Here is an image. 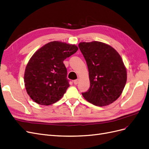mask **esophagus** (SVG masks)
<instances>
[{
  "label": "esophagus",
  "instance_id": "1",
  "mask_svg": "<svg viewBox=\"0 0 149 149\" xmlns=\"http://www.w3.org/2000/svg\"><path fill=\"white\" fill-rule=\"evenodd\" d=\"M78 83H79V80H78V79L74 80V81H73V83H74L75 85L78 84Z\"/></svg>",
  "mask_w": 149,
  "mask_h": 149
}]
</instances>
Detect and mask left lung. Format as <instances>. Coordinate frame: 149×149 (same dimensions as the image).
Instances as JSON below:
<instances>
[{
    "label": "left lung",
    "instance_id": "8db88e82",
    "mask_svg": "<svg viewBox=\"0 0 149 149\" xmlns=\"http://www.w3.org/2000/svg\"><path fill=\"white\" fill-rule=\"evenodd\" d=\"M89 70L90 88L82 93L96 106L109 105L119 98L127 81V71L118 52L105 43L92 41L78 44Z\"/></svg>",
    "mask_w": 149,
    "mask_h": 149
}]
</instances>
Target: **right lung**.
Listing matches in <instances>:
<instances>
[{
	"label": "right lung",
	"mask_w": 149,
	"mask_h": 149,
	"mask_svg": "<svg viewBox=\"0 0 149 149\" xmlns=\"http://www.w3.org/2000/svg\"><path fill=\"white\" fill-rule=\"evenodd\" d=\"M78 50L74 44L52 41L36 52L26 66L24 82L31 99L39 105L58 101L70 86L63 61Z\"/></svg>",
	"instance_id": "right-lung-1"
}]
</instances>
